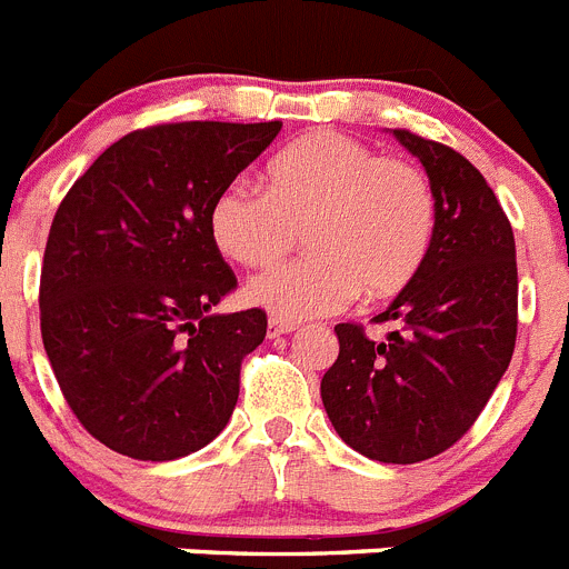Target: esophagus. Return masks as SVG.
I'll use <instances>...</instances> for the list:
<instances>
[{"label":"esophagus","mask_w":569,"mask_h":569,"mask_svg":"<svg viewBox=\"0 0 569 569\" xmlns=\"http://www.w3.org/2000/svg\"><path fill=\"white\" fill-rule=\"evenodd\" d=\"M270 338L276 336H288V332H296L299 330V325L296 321H284V319H270Z\"/></svg>","instance_id":"34e87169"}]
</instances>
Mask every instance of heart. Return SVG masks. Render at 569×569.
<instances>
[{
  "label": "heart",
  "instance_id": "obj_1",
  "mask_svg": "<svg viewBox=\"0 0 569 569\" xmlns=\"http://www.w3.org/2000/svg\"><path fill=\"white\" fill-rule=\"evenodd\" d=\"M268 191L231 182L213 197L208 231L222 257L273 264L305 231L310 253L250 281L244 296L284 321L343 310L358 293L389 296L415 279L435 242L437 194L403 158L338 132H312L273 154Z\"/></svg>",
  "mask_w": 569,
  "mask_h": 569
}]
</instances>
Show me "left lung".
<instances>
[{"label":"left lung","mask_w":569,"mask_h":569,"mask_svg":"<svg viewBox=\"0 0 569 569\" xmlns=\"http://www.w3.org/2000/svg\"><path fill=\"white\" fill-rule=\"evenodd\" d=\"M395 138L435 186V242L372 319L395 325L383 341L356 321L336 327L341 349L321 378V400L347 446L409 466L455 446L486 409L513 356L519 276L513 228L486 177L451 146L409 129Z\"/></svg>","instance_id":"left-lung-1"}]
</instances>
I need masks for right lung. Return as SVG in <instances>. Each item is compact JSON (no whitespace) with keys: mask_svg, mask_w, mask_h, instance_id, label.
Wrapping results in <instances>:
<instances>
[{"mask_svg":"<svg viewBox=\"0 0 569 569\" xmlns=\"http://www.w3.org/2000/svg\"><path fill=\"white\" fill-rule=\"evenodd\" d=\"M281 121L134 129L83 171L50 226L41 341L78 423L132 460L200 451L231 420L259 307L217 316L237 276L208 231L213 197Z\"/></svg>","mask_w":569,"mask_h":569,"instance_id":"obj_1","label":"right lung"}]
</instances>
